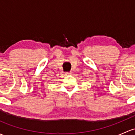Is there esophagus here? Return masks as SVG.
I'll return each instance as SVG.
<instances>
[{"instance_id":"obj_1","label":"esophagus","mask_w":135,"mask_h":135,"mask_svg":"<svg viewBox=\"0 0 135 135\" xmlns=\"http://www.w3.org/2000/svg\"><path fill=\"white\" fill-rule=\"evenodd\" d=\"M72 74V72H65V75H71Z\"/></svg>"}]
</instances>
